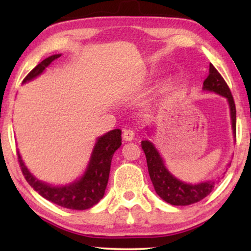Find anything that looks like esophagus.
Returning a JSON list of instances; mask_svg holds the SVG:
<instances>
[{"label": "esophagus", "instance_id": "obj_1", "mask_svg": "<svg viewBox=\"0 0 251 251\" xmlns=\"http://www.w3.org/2000/svg\"><path fill=\"white\" fill-rule=\"evenodd\" d=\"M134 136H135L134 130H131V129H124V130H123V138H124L126 142L133 141Z\"/></svg>", "mask_w": 251, "mask_h": 251}]
</instances>
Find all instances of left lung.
<instances>
[{
	"instance_id": "1",
	"label": "left lung",
	"mask_w": 251,
	"mask_h": 251,
	"mask_svg": "<svg viewBox=\"0 0 251 251\" xmlns=\"http://www.w3.org/2000/svg\"><path fill=\"white\" fill-rule=\"evenodd\" d=\"M202 90L214 92L226 97L229 108H230V117L232 125V133L236 137V106L233 101L231 92L229 90L227 83L225 82L223 76L215 69V66L209 65V75L203 80ZM142 148L145 152L148 173L154 188L158 196L171 205L187 206L192 205L208 196L214 189L215 181H203L201 184L193 185L186 184L177 179L168 172L164 164V160L159 155L158 151L150 141H143ZM230 164H228V166Z\"/></svg>"
}]
</instances>
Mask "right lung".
<instances>
[{"label":"right lung","mask_w":251,"mask_h":251,"mask_svg":"<svg viewBox=\"0 0 251 251\" xmlns=\"http://www.w3.org/2000/svg\"><path fill=\"white\" fill-rule=\"evenodd\" d=\"M59 56L61 54H55L42 61L39 65H36L29 72L26 77L23 79V83H26L43 73L46 67ZM121 145V129H113L97 138L90 163L84 175L78 180L65 186H50L39 180L25 166L20 151H18V157L21 171L25 179L42 197L69 209L85 210L96 205L103 198L108 182L113 155Z\"/></svg>","instance_id":"right-lung-1"}]
</instances>
